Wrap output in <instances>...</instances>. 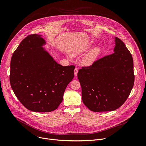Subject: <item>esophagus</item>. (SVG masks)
Listing matches in <instances>:
<instances>
[{
    "instance_id": "34e87169",
    "label": "esophagus",
    "mask_w": 146,
    "mask_h": 146,
    "mask_svg": "<svg viewBox=\"0 0 146 146\" xmlns=\"http://www.w3.org/2000/svg\"><path fill=\"white\" fill-rule=\"evenodd\" d=\"M74 76H77V73H78V69L77 68H75V69L74 70Z\"/></svg>"
}]
</instances>
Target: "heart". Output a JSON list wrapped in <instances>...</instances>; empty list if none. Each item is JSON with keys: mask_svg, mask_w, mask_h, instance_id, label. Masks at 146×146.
<instances>
[{"mask_svg": "<svg viewBox=\"0 0 146 146\" xmlns=\"http://www.w3.org/2000/svg\"><path fill=\"white\" fill-rule=\"evenodd\" d=\"M100 50L98 47H95L92 49L84 58L82 59V64L85 65H92L95 60L96 59V57L98 56ZM82 52L81 51H77L74 52V55H80Z\"/></svg>", "mask_w": 146, "mask_h": 146, "instance_id": "obj_1", "label": "heart"}]
</instances>
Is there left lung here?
<instances>
[{"instance_id":"left-lung-1","label":"left lung","mask_w":146,"mask_h":146,"mask_svg":"<svg viewBox=\"0 0 146 146\" xmlns=\"http://www.w3.org/2000/svg\"><path fill=\"white\" fill-rule=\"evenodd\" d=\"M84 105L94 112L113 111L121 106L133 87L131 54L118 37L114 53L103 57L77 73Z\"/></svg>"}]
</instances>
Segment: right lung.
<instances>
[{
    "instance_id": "right-lung-1",
    "label": "right lung",
    "mask_w": 146,
    "mask_h": 146,
    "mask_svg": "<svg viewBox=\"0 0 146 146\" xmlns=\"http://www.w3.org/2000/svg\"><path fill=\"white\" fill-rule=\"evenodd\" d=\"M46 44L42 35L28 36L13 53L10 63L11 88L19 102L35 112L56 109L74 77L75 66L58 64L43 47Z\"/></svg>"
}]
</instances>
